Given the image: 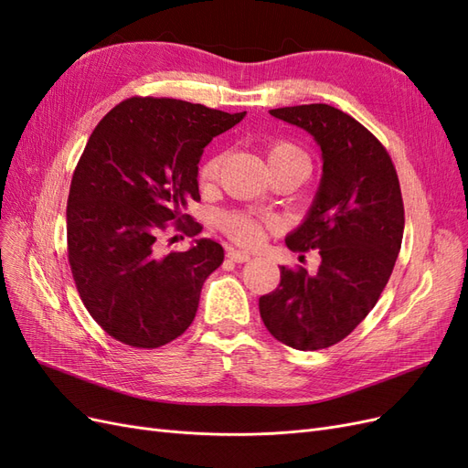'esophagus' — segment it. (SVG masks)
I'll use <instances>...</instances> for the list:
<instances>
[{
  "label": "esophagus",
  "instance_id": "esophagus-1",
  "mask_svg": "<svg viewBox=\"0 0 468 468\" xmlns=\"http://www.w3.org/2000/svg\"><path fill=\"white\" fill-rule=\"evenodd\" d=\"M226 258H229L234 263H246V261H250V253L229 248V251H226Z\"/></svg>",
  "mask_w": 468,
  "mask_h": 468
}]
</instances>
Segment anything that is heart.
Listing matches in <instances>:
<instances>
[{"instance_id":"1","label":"heart","mask_w":468,"mask_h":468,"mask_svg":"<svg viewBox=\"0 0 468 468\" xmlns=\"http://www.w3.org/2000/svg\"><path fill=\"white\" fill-rule=\"evenodd\" d=\"M265 154H267L269 167L271 169L285 164H292V162L308 164L306 154L299 146L287 143V140H275V143H269L265 148ZM222 162H224V155L218 152L207 155L199 165V172H197V177H199L201 186H210V183L217 181ZM218 224L226 236L234 239L236 244H242V246H258L261 242L263 232L277 226L275 218L253 215V212H248V210L222 212Z\"/></svg>"}]
</instances>
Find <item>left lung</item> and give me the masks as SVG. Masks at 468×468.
<instances>
[{
    "instance_id": "1",
    "label": "left lung",
    "mask_w": 468,
    "mask_h": 468,
    "mask_svg": "<svg viewBox=\"0 0 468 468\" xmlns=\"http://www.w3.org/2000/svg\"><path fill=\"white\" fill-rule=\"evenodd\" d=\"M269 112L320 144V189L285 242L292 251L318 250L322 261L314 275L281 267L279 287L261 296L260 314L285 346L324 349L357 328L392 275L404 234L400 181L387 148L347 112L325 103Z\"/></svg>"
}]
</instances>
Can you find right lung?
<instances>
[{
	"instance_id": "add662e5",
	"label": "right lung",
	"mask_w": 468,
	"mask_h": 468,
	"mask_svg": "<svg viewBox=\"0 0 468 468\" xmlns=\"http://www.w3.org/2000/svg\"><path fill=\"white\" fill-rule=\"evenodd\" d=\"M244 115L131 97L91 133L68 195V261L83 306L117 342L154 349L191 325L224 250L201 238L187 251L162 253L160 238L203 230L186 215L187 201H201L203 148Z\"/></svg>"
}]
</instances>
